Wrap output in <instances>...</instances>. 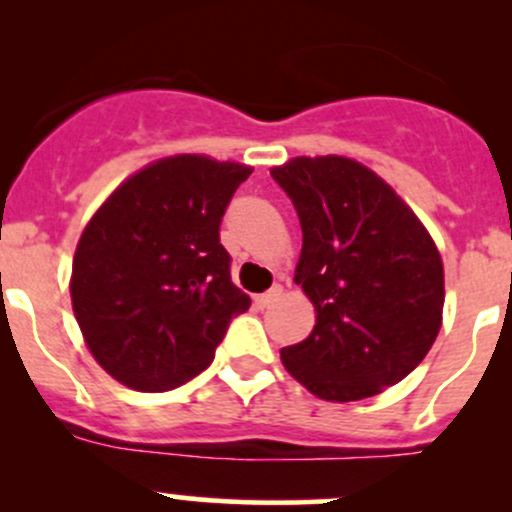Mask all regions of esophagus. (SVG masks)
Masks as SVG:
<instances>
[{
    "mask_svg": "<svg viewBox=\"0 0 512 512\" xmlns=\"http://www.w3.org/2000/svg\"><path fill=\"white\" fill-rule=\"evenodd\" d=\"M280 294H282V287H280V285H275V287L267 289V292L257 294V297H255V304H257V307H260V309H265V307H270L272 302H277V299H280Z\"/></svg>",
    "mask_w": 512,
    "mask_h": 512,
    "instance_id": "obj_1",
    "label": "esophagus"
}]
</instances>
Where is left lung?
Here are the masks:
<instances>
[{
    "label": "left lung",
    "instance_id": "left-lung-1",
    "mask_svg": "<svg viewBox=\"0 0 512 512\" xmlns=\"http://www.w3.org/2000/svg\"><path fill=\"white\" fill-rule=\"evenodd\" d=\"M302 225L294 282L317 309L304 342L282 349L299 384L359 401L399 384L441 329L443 262L409 205L352 158L272 168Z\"/></svg>",
    "mask_w": 512,
    "mask_h": 512
}]
</instances>
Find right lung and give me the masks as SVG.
I'll list each match as a JSON object with an SVG mask.
<instances>
[{"mask_svg": "<svg viewBox=\"0 0 512 512\" xmlns=\"http://www.w3.org/2000/svg\"><path fill=\"white\" fill-rule=\"evenodd\" d=\"M252 168L175 156L138 170L98 208L74 255L71 302L98 364L136 391L188 384L250 309L220 223Z\"/></svg>", "mask_w": 512, "mask_h": 512, "instance_id": "right-lung-1", "label": "right lung"}]
</instances>
